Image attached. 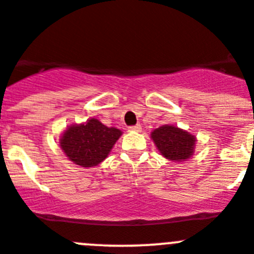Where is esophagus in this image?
<instances>
[{
  "instance_id": "1",
  "label": "esophagus",
  "mask_w": 254,
  "mask_h": 254,
  "mask_svg": "<svg viewBox=\"0 0 254 254\" xmlns=\"http://www.w3.org/2000/svg\"><path fill=\"white\" fill-rule=\"evenodd\" d=\"M130 130H131V131H141V125L140 124H136V125H132V127H129Z\"/></svg>"
}]
</instances>
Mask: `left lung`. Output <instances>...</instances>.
<instances>
[{"label": "left lung", "mask_w": 254, "mask_h": 254, "mask_svg": "<svg viewBox=\"0 0 254 254\" xmlns=\"http://www.w3.org/2000/svg\"><path fill=\"white\" fill-rule=\"evenodd\" d=\"M151 139L164 157L171 161H184L191 157L196 139L187 131L172 125H164L151 132Z\"/></svg>", "instance_id": "obj_1"}]
</instances>
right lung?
Wrapping results in <instances>:
<instances>
[{
    "instance_id": "1",
    "label": "right lung",
    "mask_w": 254,
    "mask_h": 254,
    "mask_svg": "<svg viewBox=\"0 0 254 254\" xmlns=\"http://www.w3.org/2000/svg\"><path fill=\"white\" fill-rule=\"evenodd\" d=\"M123 132L108 127L98 119L72 125L61 137V147L70 161L82 167L97 166L103 161Z\"/></svg>"
}]
</instances>
